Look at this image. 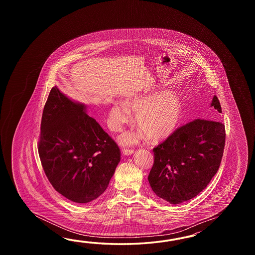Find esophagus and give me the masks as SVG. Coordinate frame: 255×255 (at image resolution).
I'll list each match as a JSON object with an SVG mask.
<instances>
[{
    "label": "esophagus",
    "mask_w": 255,
    "mask_h": 255,
    "mask_svg": "<svg viewBox=\"0 0 255 255\" xmlns=\"http://www.w3.org/2000/svg\"><path fill=\"white\" fill-rule=\"evenodd\" d=\"M122 153L126 155V156H129V155H132L133 153H134V150L133 149H128V148H123L122 149Z\"/></svg>",
    "instance_id": "34e87169"
}]
</instances>
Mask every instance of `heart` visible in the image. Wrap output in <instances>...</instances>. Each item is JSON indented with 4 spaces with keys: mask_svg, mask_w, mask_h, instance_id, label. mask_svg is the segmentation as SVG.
Instances as JSON below:
<instances>
[{
    "mask_svg": "<svg viewBox=\"0 0 255 255\" xmlns=\"http://www.w3.org/2000/svg\"><path fill=\"white\" fill-rule=\"evenodd\" d=\"M135 112V122L151 140H160L171 135L182 117V104L176 93L138 94L127 98L125 105L112 104L108 116V126L113 132H120L128 124ZM141 130L128 131L120 136L123 145H133L143 137Z\"/></svg>",
    "mask_w": 255,
    "mask_h": 255,
    "instance_id": "b5f03b06",
    "label": "heart"
}]
</instances>
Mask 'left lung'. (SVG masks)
<instances>
[{"label": "left lung", "mask_w": 255, "mask_h": 255, "mask_svg": "<svg viewBox=\"0 0 255 255\" xmlns=\"http://www.w3.org/2000/svg\"><path fill=\"white\" fill-rule=\"evenodd\" d=\"M212 107L222 113L216 96ZM225 145V126L219 120L196 119L181 126L153 148L148 181L156 195L171 204L194 198L217 173Z\"/></svg>", "instance_id": "left-lung-1"}]
</instances>
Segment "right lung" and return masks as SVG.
<instances>
[{
	"label": "right lung",
	"instance_id": "1",
	"mask_svg": "<svg viewBox=\"0 0 255 255\" xmlns=\"http://www.w3.org/2000/svg\"><path fill=\"white\" fill-rule=\"evenodd\" d=\"M43 171L54 190L76 203L104 193L120 161V149L86 107L56 87L43 108L38 141Z\"/></svg>",
	"mask_w": 255,
	"mask_h": 255
}]
</instances>
